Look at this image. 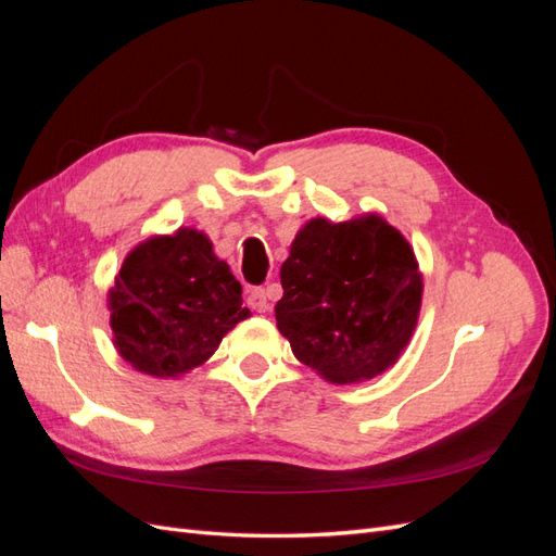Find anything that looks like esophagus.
Returning a JSON list of instances; mask_svg holds the SVG:
<instances>
[{"label": "esophagus", "mask_w": 556, "mask_h": 556, "mask_svg": "<svg viewBox=\"0 0 556 556\" xmlns=\"http://www.w3.org/2000/svg\"><path fill=\"white\" fill-rule=\"evenodd\" d=\"M248 306H250L252 311H257V313H266V311H268L266 292H264L262 288H252V290L248 292Z\"/></svg>", "instance_id": "34e87169"}]
</instances>
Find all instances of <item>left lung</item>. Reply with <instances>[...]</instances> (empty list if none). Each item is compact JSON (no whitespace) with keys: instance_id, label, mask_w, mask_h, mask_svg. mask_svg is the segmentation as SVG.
<instances>
[{"instance_id":"8db88e82","label":"left lung","mask_w":556,"mask_h":556,"mask_svg":"<svg viewBox=\"0 0 556 556\" xmlns=\"http://www.w3.org/2000/svg\"><path fill=\"white\" fill-rule=\"evenodd\" d=\"M276 323L294 357L333 382L368 380L408 345L422 276L408 241L382 217H315L280 266Z\"/></svg>"}]
</instances>
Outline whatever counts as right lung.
Wrapping results in <instances>:
<instances>
[{
    "instance_id": "add662e5",
    "label": "right lung",
    "mask_w": 556,
    "mask_h": 556,
    "mask_svg": "<svg viewBox=\"0 0 556 556\" xmlns=\"http://www.w3.org/2000/svg\"><path fill=\"white\" fill-rule=\"evenodd\" d=\"M241 292L204 233L180 229L150 239L129 252L109 294L115 348L150 376L190 371L250 317Z\"/></svg>"
}]
</instances>
